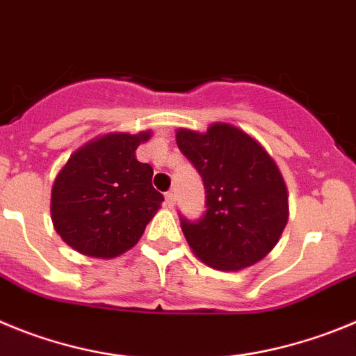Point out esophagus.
Here are the masks:
<instances>
[{"label":"esophagus","instance_id":"esophagus-1","mask_svg":"<svg viewBox=\"0 0 356 356\" xmlns=\"http://www.w3.org/2000/svg\"><path fill=\"white\" fill-rule=\"evenodd\" d=\"M165 204H166V207H174L175 206V193H174V191H168V193L165 195Z\"/></svg>","mask_w":356,"mask_h":356}]
</instances>
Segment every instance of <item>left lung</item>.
I'll list each match as a JSON object with an SVG mask.
<instances>
[{
  "label": "left lung",
  "mask_w": 356,
  "mask_h": 356,
  "mask_svg": "<svg viewBox=\"0 0 356 356\" xmlns=\"http://www.w3.org/2000/svg\"><path fill=\"white\" fill-rule=\"evenodd\" d=\"M175 140L206 190V211L198 220L179 216L197 257L223 271L266 257L286 227L289 209L273 159L230 124H213L204 134L179 129Z\"/></svg>",
  "instance_id": "left-lung-1"
}]
</instances>
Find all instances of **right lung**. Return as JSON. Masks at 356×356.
<instances>
[{"mask_svg":"<svg viewBox=\"0 0 356 356\" xmlns=\"http://www.w3.org/2000/svg\"><path fill=\"white\" fill-rule=\"evenodd\" d=\"M150 133H113L70 156L53 186L51 214L56 232L74 250L111 259L142 238L159 204L152 166L134 156Z\"/></svg>","mask_w":356,"mask_h":356,"instance_id":"add662e5","label":"right lung"}]
</instances>
